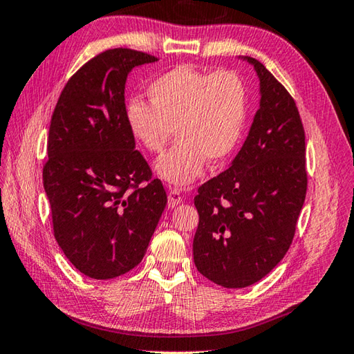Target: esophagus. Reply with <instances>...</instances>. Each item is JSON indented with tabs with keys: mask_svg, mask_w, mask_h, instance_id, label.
Instances as JSON below:
<instances>
[{
	"mask_svg": "<svg viewBox=\"0 0 354 354\" xmlns=\"http://www.w3.org/2000/svg\"><path fill=\"white\" fill-rule=\"evenodd\" d=\"M180 203H182V194H180V189H177V187H171L168 191V207L174 209Z\"/></svg>",
	"mask_w": 354,
	"mask_h": 354,
	"instance_id": "34e87169",
	"label": "esophagus"
}]
</instances>
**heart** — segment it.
<instances>
[{"mask_svg":"<svg viewBox=\"0 0 354 354\" xmlns=\"http://www.w3.org/2000/svg\"><path fill=\"white\" fill-rule=\"evenodd\" d=\"M147 95L150 104L138 98L129 104V127L153 154L165 150L176 129L177 144L157 162V172L169 183L192 182L207 160L221 167L238 148L247 122L248 91L236 71L209 74L177 66L153 80Z\"/></svg>","mask_w":354,"mask_h":354,"instance_id":"b5f03b06","label":"heart"}]
</instances>
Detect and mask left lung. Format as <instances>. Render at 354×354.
<instances>
[{
	"instance_id": "1",
	"label": "left lung",
	"mask_w": 354,
	"mask_h": 354,
	"mask_svg": "<svg viewBox=\"0 0 354 354\" xmlns=\"http://www.w3.org/2000/svg\"><path fill=\"white\" fill-rule=\"evenodd\" d=\"M261 107L232 167L198 187L194 262L224 288L263 279L285 257L308 191L304 127L292 95L261 62Z\"/></svg>"
}]
</instances>
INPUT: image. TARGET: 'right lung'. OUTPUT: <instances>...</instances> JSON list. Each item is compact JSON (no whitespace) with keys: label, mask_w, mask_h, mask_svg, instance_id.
Masks as SVG:
<instances>
[{"label":"right lung","mask_w":354,"mask_h":354,"mask_svg":"<svg viewBox=\"0 0 354 354\" xmlns=\"http://www.w3.org/2000/svg\"><path fill=\"white\" fill-rule=\"evenodd\" d=\"M157 57L97 54L69 78L51 116L44 165L53 233L84 276L115 279L144 259L167 192L135 148L125 107L130 71Z\"/></svg>","instance_id":"right-lung-1"}]
</instances>
